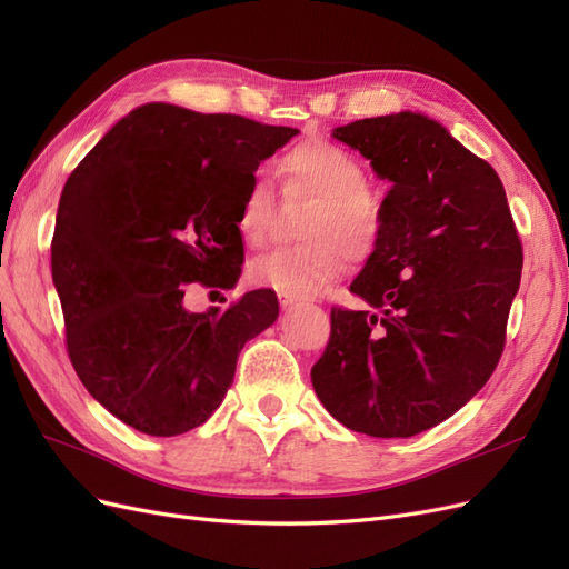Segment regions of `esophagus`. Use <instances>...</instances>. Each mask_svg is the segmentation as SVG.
<instances>
[{
	"label": "esophagus",
	"mask_w": 569,
	"mask_h": 569,
	"mask_svg": "<svg viewBox=\"0 0 569 569\" xmlns=\"http://www.w3.org/2000/svg\"><path fill=\"white\" fill-rule=\"evenodd\" d=\"M278 299H280V303H282V306H291V303H299V301H301V297L289 295V291H280Z\"/></svg>",
	"instance_id": "obj_1"
}]
</instances>
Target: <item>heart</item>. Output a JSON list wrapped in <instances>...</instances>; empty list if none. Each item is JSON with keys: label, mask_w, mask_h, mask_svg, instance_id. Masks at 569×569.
I'll use <instances>...</instances> for the list:
<instances>
[{"label": "heart", "mask_w": 569, "mask_h": 569, "mask_svg": "<svg viewBox=\"0 0 569 569\" xmlns=\"http://www.w3.org/2000/svg\"><path fill=\"white\" fill-rule=\"evenodd\" d=\"M280 170L291 192L313 199L299 234L303 242L272 251L251 266L258 284L311 297L347 270L349 256L363 261L385 232L382 201L368 187V170L349 149L325 140H308L289 149ZM274 189L256 173L239 206L237 228L251 247L270 239Z\"/></svg>", "instance_id": "b5f03b06"}]
</instances>
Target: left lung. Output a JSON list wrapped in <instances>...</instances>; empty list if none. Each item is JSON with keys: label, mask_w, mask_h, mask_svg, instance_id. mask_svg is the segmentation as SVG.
<instances>
[{"label": "left lung", "mask_w": 569, "mask_h": 569, "mask_svg": "<svg viewBox=\"0 0 569 569\" xmlns=\"http://www.w3.org/2000/svg\"><path fill=\"white\" fill-rule=\"evenodd\" d=\"M391 182L385 232L351 291L372 311L332 306L311 380L327 412L370 437H416L487 385L506 349L522 242L496 170L420 113L335 130Z\"/></svg>", "instance_id": "1"}]
</instances>
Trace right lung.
<instances>
[{
    "mask_svg": "<svg viewBox=\"0 0 569 569\" xmlns=\"http://www.w3.org/2000/svg\"><path fill=\"white\" fill-rule=\"evenodd\" d=\"M295 128L170 104L130 111L68 176L51 237L68 358L111 416L151 437L203 425L239 351L280 313L272 289L189 313V284L234 287L239 206Z\"/></svg>",
    "mask_w": 569,
    "mask_h": 569,
    "instance_id": "add662e5",
    "label": "right lung"
}]
</instances>
